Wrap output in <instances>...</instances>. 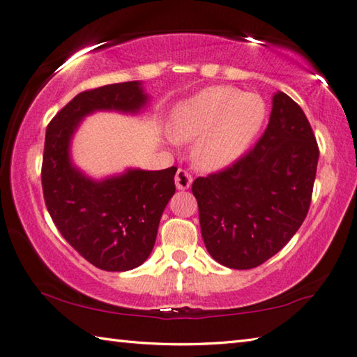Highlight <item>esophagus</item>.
<instances>
[{"label":"esophagus","instance_id":"obj_1","mask_svg":"<svg viewBox=\"0 0 357 357\" xmlns=\"http://www.w3.org/2000/svg\"><path fill=\"white\" fill-rule=\"evenodd\" d=\"M174 183H176V187L179 190H185L189 189L192 184V176L185 170H179L176 172V176H174Z\"/></svg>","mask_w":357,"mask_h":357}]
</instances>
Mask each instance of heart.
I'll return each mask as SVG.
<instances>
[{"mask_svg":"<svg viewBox=\"0 0 357 357\" xmlns=\"http://www.w3.org/2000/svg\"><path fill=\"white\" fill-rule=\"evenodd\" d=\"M268 108L261 96L231 86H209L181 102L172 118V137L192 143V159L204 172H220L249 153Z\"/></svg>","mask_w":357,"mask_h":357,"instance_id":"b5f03b06","label":"heart"}]
</instances>
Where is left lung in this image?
Segmentation results:
<instances>
[{
    "label": "left lung",
    "instance_id": "8db88e82",
    "mask_svg": "<svg viewBox=\"0 0 357 357\" xmlns=\"http://www.w3.org/2000/svg\"><path fill=\"white\" fill-rule=\"evenodd\" d=\"M318 157L302 108L277 91L255 148L225 170L193 181L209 255L227 268L252 269L282 250L309 213Z\"/></svg>",
    "mask_w": 357,
    "mask_h": 357
}]
</instances>
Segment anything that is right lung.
<instances>
[{
  "mask_svg": "<svg viewBox=\"0 0 357 357\" xmlns=\"http://www.w3.org/2000/svg\"><path fill=\"white\" fill-rule=\"evenodd\" d=\"M142 82H126L77 94L45 132L42 189L63 238L96 268L123 273L146 261L162 213L173 197L176 167L159 172L128 168L93 179L72 164L70 142L94 112L140 113L148 104Z\"/></svg>",
  "mask_w": 357,
  "mask_h": 357,
  "instance_id": "1",
  "label": "right lung"
}]
</instances>
